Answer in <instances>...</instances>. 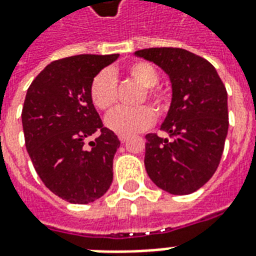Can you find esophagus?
<instances>
[{"mask_svg": "<svg viewBox=\"0 0 256 256\" xmlns=\"http://www.w3.org/2000/svg\"><path fill=\"white\" fill-rule=\"evenodd\" d=\"M128 140V137H126V136H119V141H120L122 144L126 142Z\"/></svg>", "mask_w": 256, "mask_h": 256, "instance_id": "34e87169", "label": "esophagus"}]
</instances>
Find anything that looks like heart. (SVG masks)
<instances>
[{"mask_svg": "<svg viewBox=\"0 0 256 256\" xmlns=\"http://www.w3.org/2000/svg\"><path fill=\"white\" fill-rule=\"evenodd\" d=\"M126 74L144 90L142 100L146 99L157 111L166 108V98L162 90L153 88L158 82V72L148 62H133L126 68ZM90 96L92 103L100 111H110L116 103V80L110 70L94 76L90 82ZM154 122V112L146 106L137 108H116L107 115L106 126L119 136H132L150 128Z\"/></svg>", "mask_w": 256, "mask_h": 256, "instance_id": "b5f03b06", "label": "heart"}]
</instances>
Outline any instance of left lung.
Here are the masks:
<instances>
[{
    "label": "left lung",
    "mask_w": 256,
    "mask_h": 256,
    "mask_svg": "<svg viewBox=\"0 0 256 256\" xmlns=\"http://www.w3.org/2000/svg\"><path fill=\"white\" fill-rule=\"evenodd\" d=\"M134 56L158 66L172 90L160 126L172 140L146 134L148 176L170 194H191L214 175L222 156L229 126L226 90L214 66L190 51L156 47Z\"/></svg>",
    "instance_id": "obj_1"
}]
</instances>
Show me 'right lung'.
I'll return each mask as SVG.
<instances>
[{
	"label": "right lung",
	"instance_id": "obj_1",
	"mask_svg": "<svg viewBox=\"0 0 256 256\" xmlns=\"http://www.w3.org/2000/svg\"><path fill=\"white\" fill-rule=\"evenodd\" d=\"M118 56L82 54L54 60L26 94L22 122L28 154L44 186L70 204L99 200L112 183L120 141L103 128L90 88L94 76ZM94 134L98 137L88 144Z\"/></svg>",
	"mask_w": 256,
	"mask_h": 256
}]
</instances>
